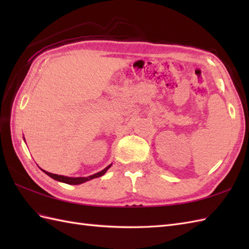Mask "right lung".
Segmentation results:
<instances>
[{"label": "right lung", "mask_w": 249, "mask_h": 249, "mask_svg": "<svg viewBox=\"0 0 249 249\" xmlns=\"http://www.w3.org/2000/svg\"><path fill=\"white\" fill-rule=\"evenodd\" d=\"M110 167H111V165L108 166L107 168H105L104 170H102L100 172H97V173L93 174V176H89V177H87V178H68V177H64V176H57V174L47 172L45 170H43V171L46 174H48L50 178H52L53 179H56V181H60V182L66 183V184H71V185H78V184H81V183H84L87 181H89V179H92V178H96L104 176L106 171H107Z\"/></svg>", "instance_id": "right-lung-1"}]
</instances>
